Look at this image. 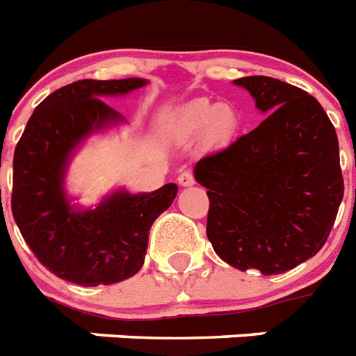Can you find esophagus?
<instances>
[{"instance_id":"obj_1","label":"esophagus","mask_w":356,"mask_h":356,"mask_svg":"<svg viewBox=\"0 0 356 356\" xmlns=\"http://www.w3.org/2000/svg\"><path fill=\"white\" fill-rule=\"evenodd\" d=\"M178 184L181 187L195 186V176H193L191 170H181L180 175H178Z\"/></svg>"}]
</instances>
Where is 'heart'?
Segmentation results:
<instances>
[{"label": "heart", "mask_w": 356, "mask_h": 356, "mask_svg": "<svg viewBox=\"0 0 356 356\" xmlns=\"http://www.w3.org/2000/svg\"><path fill=\"white\" fill-rule=\"evenodd\" d=\"M172 124L189 136L207 132L213 141H226L237 130V113L226 104H213L202 99L176 112L172 115Z\"/></svg>", "instance_id": "1"}]
</instances>
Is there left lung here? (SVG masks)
<instances>
[{
	"instance_id": "left-lung-1",
	"label": "left lung",
	"mask_w": 356,
	"mask_h": 356,
	"mask_svg": "<svg viewBox=\"0 0 356 356\" xmlns=\"http://www.w3.org/2000/svg\"><path fill=\"white\" fill-rule=\"evenodd\" d=\"M266 115L229 147L204 156L207 238L227 264L283 274L322 250L343 196L338 138L316 99L272 76L233 81Z\"/></svg>"
}]
</instances>
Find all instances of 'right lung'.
<instances>
[{
    "instance_id": "add662e5",
    "label": "right lung",
    "mask_w": 356,
    "mask_h": 356,
    "mask_svg": "<svg viewBox=\"0 0 356 356\" xmlns=\"http://www.w3.org/2000/svg\"><path fill=\"white\" fill-rule=\"evenodd\" d=\"M145 84V79L67 84L40 102L16 145L13 217L36 259L60 280L97 286L138 274L150 226L176 198L178 186L165 184L138 195L118 189L93 209H76L64 191L67 163L81 141L123 121L101 97Z\"/></svg>"
}]
</instances>
